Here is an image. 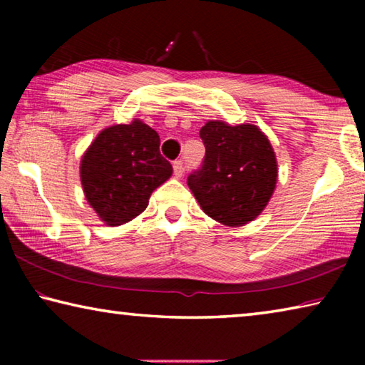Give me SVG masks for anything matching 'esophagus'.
<instances>
[{
    "instance_id": "1",
    "label": "esophagus",
    "mask_w": 365,
    "mask_h": 365,
    "mask_svg": "<svg viewBox=\"0 0 365 365\" xmlns=\"http://www.w3.org/2000/svg\"><path fill=\"white\" fill-rule=\"evenodd\" d=\"M183 160H174V174L175 177H182L183 175Z\"/></svg>"
}]
</instances>
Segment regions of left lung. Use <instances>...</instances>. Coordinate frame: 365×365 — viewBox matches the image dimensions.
Returning a JSON list of instances; mask_svg holds the SVG:
<instances>
[{
	"instance_id": "8db88e82",
	"label": "left lung",
	"mask_w": 365,
	"mask_h": 365,
	"mask_svg": "<svg viewBox=\"0 0 365 365\" xmlns=\"http://www.w3.org/2000/svg\"><path fill=\"white\" fill-rule=\"evenodd\" d=\"M200 137L206 156L188 175V187L201 209L228 227L255 220L274 195L279 175L269 138L252 123L222 120H209Z\"/></svg>"
}]
</instances>
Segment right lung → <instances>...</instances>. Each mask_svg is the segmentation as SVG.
<instances>
[{"mask_svg": "<svg viewBox=\"0 0 365 365\" xmlns=\"http://www.w3.org/2000/svg\"><path fill=\"white\" fill-rule=\"evenodd\" d=\"M159 135L138 119L104 128L85 151L80 180L88 205L117 227L145 211L150 196L172 175Z\"/></svg>", "mask_w": 365, "mask_h": 365, "instance_id": "obj_1", "label": "right lung"}]
</instances>
